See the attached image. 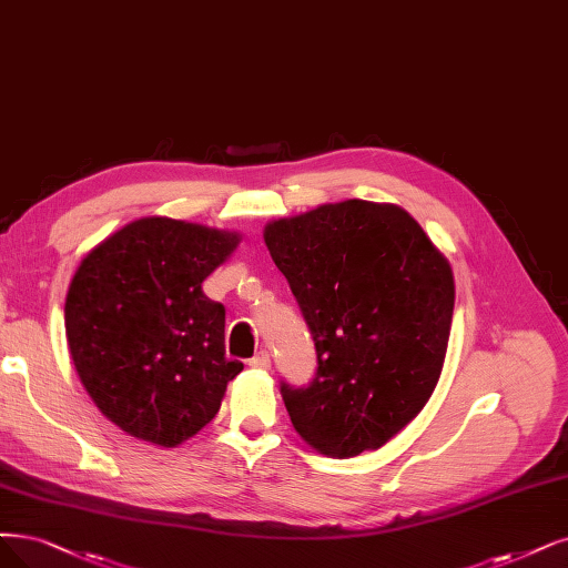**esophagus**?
<instances>
[{
	"instance_id": "esophagus-1",
	"label": "esophagus",
	"mask_w": 568,
	"mask_h": 568,
	"mask_svg": "<svg viewBox=\"0 0 568 568\" xmlns=\"http://www.w3.org/2000/svg\"><path fill=\"white\" fill-rule=\"evenodd\" d=\"M250 367H255V369H268L271 367V355H268V351H260L255 358L250 361Z\"/></svg>"
}]
</instances>
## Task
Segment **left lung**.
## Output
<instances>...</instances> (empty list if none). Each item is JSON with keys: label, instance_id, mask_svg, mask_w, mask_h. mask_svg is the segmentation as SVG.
Segmentation results:
<instances>
[{"label": "left lung", "instance_id": "obj_1", "mask_svg": "<svg viewBox=\"0 0 568 568\" xmlns=\"http://www.w3.org/2000/svg\"><path fill=\"white\" fill-rule=\"evenodd\" d=\"M318 353L306 388L281 386L290 422L332 458L384 447L426 407L443 374L449 260L407 210L348 199L264 226Z\"/></svg>", "mask_w": 568, "mask_h": 568}]
</instances>
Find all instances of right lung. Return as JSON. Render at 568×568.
Wrapping results in <instances>:
<instances>
[{
    "instance_id": "right-lung-1",
    "label": "right lung",
    "mask_w": 568,
    "mask_h": 568,
    "mask_svg": "<svg viewBox=\"0 0 568 568\" xmlns=\"http://www.w3.org/2000/svg\"><path fill=\"white\" fill-rule=\"evenodd\" d=\"M239 243V231L154 215L81 260L65 300L68 346L91 400L123 433L168 449L220 412L243 363L226 358L224 306L201 285Z\"/></svg>"
}]
</instances>
